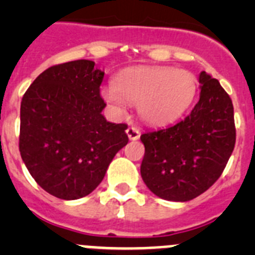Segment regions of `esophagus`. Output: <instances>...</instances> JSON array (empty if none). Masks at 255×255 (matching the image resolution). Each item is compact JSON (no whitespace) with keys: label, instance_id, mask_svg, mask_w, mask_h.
Here are the masks:
<instances>
[{"label":"esophagus","instance_id":"esophagus-1","mask_svg":"<svg viewBox=\"0 0 255 255\" xmlns=\"http://www.w3.org/2000/svg\"><path fill=\"white\" fill-rule=\"evenodd\" d=\"M126 134H128L130 140H138V139L140 138V131H139V129H136L135 126H130V128H128Z\"/></svg>","mask_w":255,"mask_h":255}]
</instances>
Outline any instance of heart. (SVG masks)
<instances>
[{
    "label": "heart",
    "instance_id": "1",
    "mask_svg": "<svg viewBox=\"0 0 255 255\" xmlns=\"http://www.w3.org/2000/svg\"><path fill=\"white\" fill-rule=\"evenodd\" d=\"M197 94V79L189 71L163 66H140L123 71L115 84L102 89L106 102L125 110L126 102L138 105L148 125L164 126L179 120Z\"/></svg>",
    "mask_w": 255,
    "mask_h": 255
}]
</instances>
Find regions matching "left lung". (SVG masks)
<instances>
[{
  "mask_svg": "<svg viewBox=\"0 0 255 255\" xmlns=\"http://www.w3.org/2000/svg\"><path fill=\"white\" fill-rule=\"evenodd\" d=\"M199 102L184 120L140 136L141 179L153 194L188 202L211 188L226 167L236 140L234 106L217 79L199 75Z\"/></svg>",
  "mask_w": 255,
  "mask_h": 255,
  "instance_id": "obj_1",
  "label": "left lung"
}]
</instances>
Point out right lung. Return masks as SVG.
Returning a JSON list of instances; mask_svg holds the SVG:
<instances>
[{
	"label": "right lung",
	"instance_id": "1",
	"mask_svg": "<svg viewBox=\"0 0 255 255\" xmlns=\"http://www.w3.org/2000/svg\"><path fill=\"white\" fill-rule=\"evenodd\" d=\"M94 65L76 60L49 67L22 97V162L38 185L60 199L91 194L129 141L128 125L108 123L102 115L105 73Z\"/></svg>",
	"mask_w": 255,
	"mask_h": 255
}]
</instances>
